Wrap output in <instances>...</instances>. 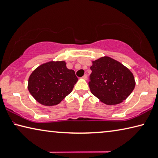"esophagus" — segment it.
Masks as SVG:
<instances>
[{
  "mask_svg": "<svg viewBox=\"0 0 158 158\" xmlns=\"http://www.w3.org/2000/svg\"><path fill=\"white\" fill-rule=\"evenodd\" d=\"M82 78L84 79H85V80H87V79H88V76H87V74H84V75L82 77Z\"/></svg>",
  "mask_w": 158,
  "mask_h": 158,
  "instance_id": "obj_1",
  "label": "esophagus"
}]
</instances>
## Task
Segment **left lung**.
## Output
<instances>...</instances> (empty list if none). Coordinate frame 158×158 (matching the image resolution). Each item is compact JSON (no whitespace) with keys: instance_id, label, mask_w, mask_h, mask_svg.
Returning a JSON list of instances; mask_svg holds the SVG:
<instances>
[{"instance_id":"left-lung-1","label":"left lung","mask_w":158,"mask_h":158,"mask_svg":"<svg viewBox=\"0 0 158 158\" xmlns=\"http://www.w3.org/2000/svg\"><path fill=\"white\" fill-rule=\"evenodd\" d=\"M89 85L92 94L108 105L122 102L135 89L132 73L110 57L93 61Z\"/></svg>"}]
</instances>
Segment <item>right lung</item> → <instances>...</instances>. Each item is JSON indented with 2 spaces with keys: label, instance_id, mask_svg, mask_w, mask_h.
<instances>
[{
  "label": "right lung",
  "instance_id": "add662e5",
  "mask_svg": "<svg viewBox=\"0 0 158 158\" xmlns=\"http://www.w3.org/2000/svg\"><path fill=\"white\" fill-rule=\"evenodd\" d=\"M77 80L74 71L67 68L65 62L51 61L42 64L32 73L28 89L38 102L53 106L72 92Z\"/></svg>",
  "mask_w": 158,
  "mask_h": 158
}]
</instances>
